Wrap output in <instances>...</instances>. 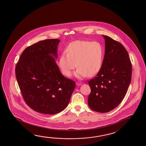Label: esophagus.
I'll return each instance as SVG.
<instances>
[{
	"label": "esophagus",
	"instance_id": "34e87169",
	"mask_svg": "<svg viewBox=\"0 0 146 146\" xmlns=\"http://www.w3.org/2000/svg\"><path fill=\"white\" fill-rule=\"evenodd\" d=\"M76 84L77 86H81V84H82V83H81L80 81H77V82H76Z\"/></svg>",
	"mask_w": 146,
	"mask_h": 146
}]
</instances>
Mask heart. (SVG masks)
Masks as SVG:
<instances>
[{
  "instance_id": "1",
  "label": "heart",
  "mask_w": 146,
  "mask_h": 146,
  "mask_svg": "<svg viewBox=\"0 0 146 146\" xmlns=\"http://www.w3.org/2000/svg\"><path fill=\"white\" fill-rule=\"evenodd\" d=\"M103 52L102 46L97 41H74L67 46V52L62 53L59 66L66 76H68L77 66L74 76L79 79L88 75L93 76L101 68Z\"/></svg>"
}]
</instances>
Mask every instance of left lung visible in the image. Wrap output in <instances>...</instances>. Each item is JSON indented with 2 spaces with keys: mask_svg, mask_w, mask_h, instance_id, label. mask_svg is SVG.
I'll return each instance as SVG.
<instances>
[{
  "mask_svg": "<svg viewBox=\"0 0 146 146\" xmlns=\"http://www.w3.org/2000/svg\"><path fill=\"white\" fill-rule=\"evenodd\" d=\"M105 39V54L100 70L89 80L88 105L97 112H108L117 108L125 97L131 80L132 64L126 49L110 36Z\"/></svg>",
  "mask_w": 146,
  "mask_h": 146,
  "instance_id": "obj_1",
  "label": "left lung"
}]
</instances>
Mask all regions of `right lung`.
<instances>
[{
    "mask_svg": "<svg viewBox=\"0 0 146 146\" xmlns=\"http://www.w3.org/2000/svg\"><path fill=\"white\" fill-rule=\"evenodd\" d=\"M60 42L47 39L29 46L15 69L25 102L33 110L44 114L64 110L75 88V81L64 76L55 62Z\"/></svg>",
    "mask_w": 146,
    "mask_h": 146,
    "instance_id": "add662e5",
    "label": "right lung"
}]
</instances>
